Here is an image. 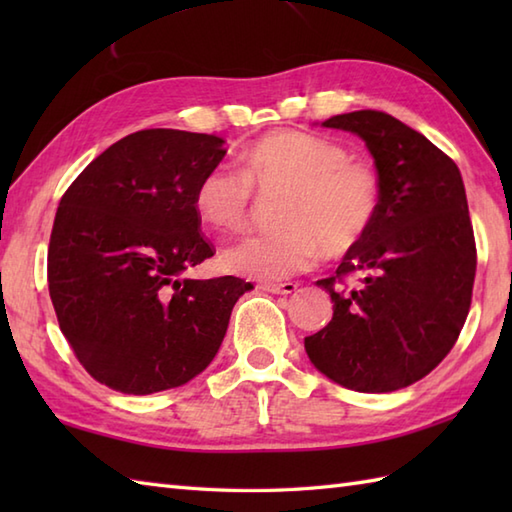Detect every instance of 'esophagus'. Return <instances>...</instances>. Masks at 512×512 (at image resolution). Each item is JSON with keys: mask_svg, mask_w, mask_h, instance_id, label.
<instances>
[{"mask_svg": "<svg viewBox=\"0 0 512 512\" xmlns=\"http://www.w3.org/2000/svg\"><path fill=\"white\" fill-rule=\"evenodd\" d=\"M259 288L266 292H273V295H292L299 286L295 281H284V284H275V281H268V284H259Z\"/></svg>", "mask_w": 512, "mask_h": 512, "instance_id": "obj_1", "label": "esophagus"}]
</instances>
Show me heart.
Masks as SVG:
<instances>
[{
	"instance_id": "1",
	"label": "heart",
	"mask_w": 512,
	"mask_h": 512,
	"mask_svg": "<svg viewBox=\"0 0 512 512\" xmlns=\"http://www.w3.org/2000/svg\"><path fill=\"white\" fill-rule=\"evenodd\" d=\"M253 191H284L275 231L255 233L222 250L226 273L279 281L323 255L350 253L376 224L383 202L378 173L345 147L303 132H275L244 149L239 173L217 165L202 173L193 209L215 231L244 224Z\"/></svg>"
}]
</instances>
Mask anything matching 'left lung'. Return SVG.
<instances>
[{
  "label": "left lung",
  "mask_w": 512,
  "mask_h": 512,
  "mask_svg": "<svg viewBox=\"0 0 512 512\" xmlns=\"http://www.w3.org/2000/svg\"><path fill=\"white\" fill-rule=\"evenodd\" d=\"M365 140L383 187L376 224L343 255L330 292L332 321L306 336L310 363L363 394L409 387L438 367L471 308L475 237L455 162L429 138L376 110L321 123ZM358 274L352 291L335 279Z\"/></svg>",
  "instance_id": "left-lung-1"
}]
</instances>
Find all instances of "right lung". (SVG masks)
<instances>
[{"label":"right lung","mask_w":512,"mask_h":512,"mask_svg":"<svg viewBox=\"0 0 512 512\" xmlns=\"http://www.w3.org/2000/svg\"><path fill=\"white\" fill-rule=\"evenodd\" d=\"M224 140L143 129L118 140L63 193L48 248V288L79 363L121 394H156L204 372L224 341L239 277L189 279L213 257L195 184Z\"/></svg>","instance_id":"add662e5"}]
</instances>
